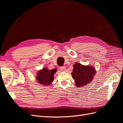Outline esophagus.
<instances>
[{
    "instance_id": "esophagus-1",
    "label": "esophagus",
    "mask_w": 123,
    "mask_h": 123,
    "mask_svg": "<svg viewBox=\"0 0 123 123\" xmlns=\"http://www.w3.org/2000/svg\"><path fill=\"white\" fill-rule=\"evenodd\" d=\"M60 69L62 71H65L66 70V67L65 66H62V67H60Z\"/></svg>"
}]
</instances>
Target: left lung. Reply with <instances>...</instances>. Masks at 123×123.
<instances>
[{"mask_svg":"<svg viewBox=\"0 0 123 123\" xmlns=\"http://www.w3.org/2000/svg\"><path fill=\"white\" fill-rule=\"evenodd\" d=\"M73 67L72 76L77 87H83L91 82L96 72L94 67L91 65H82L80 63H76Z\"/></svg>","mask_w":123,"mask_h":123,"instance_id":"8db88e82","label":"left lung"}]
</instances>
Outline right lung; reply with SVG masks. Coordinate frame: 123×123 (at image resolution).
Here are the masks:
<instances>
[{"label": "right lung", "instance_id": "right-lung-1", "mask_svg": "<svg viewBox=\"0 0 123 123\" xmlns=\"http://www.w3.org/2000/svg\"><path fill=\"white\" fill-rule=\"evenodd\" d=\"M55 69L49 70L46 67L38 71L36 76V80L39 83L43 85L49 86L54 80V74L56 73Z\"/></svg>", "mask_w": 123, "mask_h": 123}]
</instances>
